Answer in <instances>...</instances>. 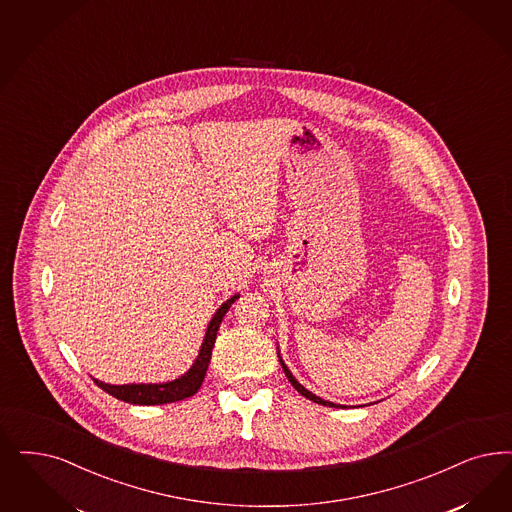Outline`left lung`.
<instances>
[{
  "instance_id": "left-lung-1",
  "label": "left lung",
  "mask_w": 512,
  "mask_h": 512,
  "mask_svg": "<svg viewBox=\"0 0 512 512\" xmlns=\"http://www.w3.org/2000/svg\"><path fill=\"white\" fill-rule=\"evenodd\" d=\"M278 357H280V363H282V369L283 372H285V376H287V380H289V382L293 384V388L297 389V391H299L302 397H306V399H310V401H314V403H318V405L335 406V408H338V406H340L335 405V403H331V401H325V399H321V397H318V395H314L312 391H308V389L304 388L302 384H299V382H297V378H295V376L291 374V371L287 369V365L283 363L282 355H280V352H278Z\"/></svg>"
}]
</instances>
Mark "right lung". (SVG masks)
<instances>
[{
    "instance_id": "add662e5",
    "label": "right lung",
    "mask_w": 512,
    "mask_h": 512,
    "mask_svg": "<svg viewBox=\"0 0 512 512\" xmlns=\"http://www.w3.org/2000/svg\"><path fill=\"white\" fill-rule=\"evenodd\" d=\"M238 297L240 295H232L229 300H225L217 308V312L213 314V318L208 323L204 342H202V346L198 350V355H196L191 369L185 372V374H181L176 380L160 382V384H123V386L106 384V382H100L96 378H92V380L96 382L98 388L104 389L106 393L113 395L115 399L124 401V403H130V405H166V403H176V401H183L187 397H193L194 393L202 386L204 376H206V371H208L219 325H221V321L225 318V314L229 312L232 302L238 299Z\"/></svg>"
}]
</instances>
